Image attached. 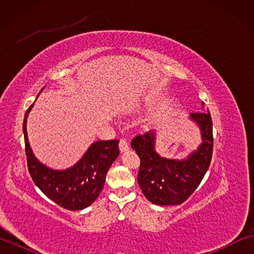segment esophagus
<instances>
[{
  "label": "esophagus",
  "instance_id": "esophagus-1",
  "mask_svg": "<svg viewBox=\"0 0 254 254\" xmlns=\"http://www.w3.org/2000/svg\"><path fill=\"white\" fill-rule=\"evenodd\" d=\"M119 148H120V152L121 153H126L128 150V144L126 141V139H121L120 144H119Z\"/></svg>",
  "mask_w": 254,
  "mask_h": 254
}]
</instances>
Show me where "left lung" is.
<instances>
[{
	"instance_id": "8db88e82",
	"label": "left lung",
	"mask_w": 254,
	"mask_h": 254,
	"mask_svg": "<svg viewBox=\"0 0 254 254\" xmlns=\"http://www.w3.org/2000/svg\"><path fill=\"white\" fill-rule=\"evenodd\" d=\"M191 113L189 119L197 124L202 143L181 159L160 156L156 150L157 131L133 138L131 146L141 159L138 186L149 202L156 205H179L196 190L209 167L213 153V122L208 109Z\"/></svg>"
}]
</instances>
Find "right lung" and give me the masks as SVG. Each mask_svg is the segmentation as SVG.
<instances>
[{
  "instance_id": "1",
  "label": "right lung",
  "mask_w": 254,
  "mask_h": 254,
  "mask_svg": "<svg viewBox=\"0 0 254 254\" xmlns=\"http://www.w3.org/2000/svg\"><path fill=\"white\" fill-rule=\"evenodd\" d=\"M34 105L35 102L26 111L23 123L27 164L32 180L42 193L59 206L69 210L88 207L99 196L107 172L120 153L119 141H97L72 167L52 169L36 157L29 144L27 119Z\"/></svg>"
}]
</instances>
